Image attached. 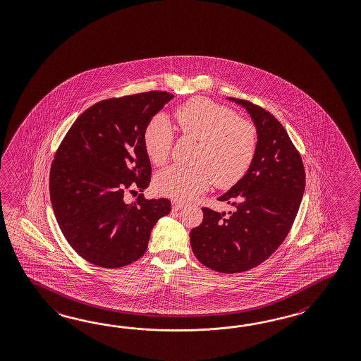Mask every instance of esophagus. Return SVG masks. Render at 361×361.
Listing matches in <instances>:
<instances>
[{"instance_id": "34e87169", "label": "esophagus", "mask_w": 361, "mask_h": 361, "mask_svg": "<svg viewBox=\"0 0 361 361\" xmlns=\"http://www.w3.org/2000/svg\"><path fill=\"white\" fill-rule=\"evenodd\" d=\"M171 205H173V210H180L185 207V202L174 200V202H171Z\"/></svg>"}]
</instances>
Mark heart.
I'll return each instance as SVG.
<instances>
[{
  "instance_id": "heart-1",
  "label": "heart",
  "mask_w": 361,
  "mask_h": 361,
  "mask_svg": "<svg viewBox=\"0 0 361 361\" xmlns=\"http://www.w3.org/2000/svg\"><path fill=\"white\" fill-rule=\"evenodd\" d=\"M183 136L199 140L192 168L173 165L154 179L157 191L176 200H190L213 182L222 188L238 183L251 168L259 135L251 121L209 99L187 101L174 111ZM144 147L154 165L168 161L173 147V128L168 118L157 114L144 130Z\"/></svg>"
}]
</instances>
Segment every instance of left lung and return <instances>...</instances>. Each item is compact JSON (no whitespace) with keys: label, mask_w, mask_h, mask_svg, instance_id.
Masks as SVG:
<instances>
[{"label":"left lung","mask_w":361,"mask_h":361,"mask_svg":"<svg viewBox=\"0 0 361 361\" xmlns=\"http://www.w3.org/2000/svg\"><path fill=\"white\" fill-rule=\"evenodd\" d=\"M243 105L257 128L259 144L245 176L219 196L234 212L202 208V222L191 231L196 259L219 273H242L260 265L283 243L293 227L305 188L302 156L285 127L251 101Z\"/></svg>","instance_id":"left-lung-1"}]
</instances>
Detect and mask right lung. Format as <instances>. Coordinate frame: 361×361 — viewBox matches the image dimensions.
I'll return each mask as SVG.
<instances>
[{"label":"right lung","mask_w":361,"mask_h":361,"mask_svg":"<svg viewBox=\"0 0 361 361\" xmlns=\"http://www.w3.org/2000/svg\"><path fill=\"white\" fill-rule=\"evenodd\" d=\"M174 96L136 93L96 102L59 144L49 174L51 207L73 250L101 268H121L143 256L152 227L169 214L168 199L131 204L126 192L151 182L144 130Z\"/></svg>","instance_id":"add662e5"}]
</instances>
